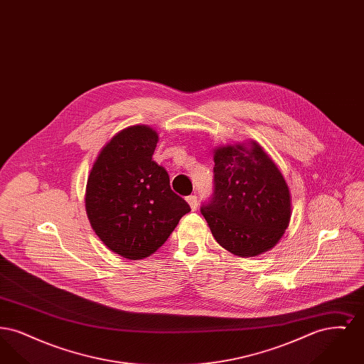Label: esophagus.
I'll return each mask as SVG.
<instances>
[{
	"label": "esophagus",
	"mask_w": 364,
	"mask_h": 364,
	"mask_svg": "<svg viewBox=\"0 0 364 364\" xmlns=\"http://www.w3.org/2000/svg\"><path fill=\"white\" fill-rule=\"evenodd\" d=\"M187 202L190 203L191 208L192 210H196L198 208V196L193 193V195H190V196H187Z\"/></svg>",
	"instance_id": "obj_1"
}]
</instances>
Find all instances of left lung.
Masks as SVG:
<instances>
[{
  "mask_svg": "<svg viewBox=\"0 0 364 364\" xmlns=\"http://www.w3.org/2000/svg\"><path fill=\"white\" fill-rule=\"evenodd\" d=\"M214 190L200 206L214 239L229 252L255 257L277 244L291 220L289 188L276 164L252 141L214 154Z\"/></svg>",
  "mask_w": 364,
  "mask_h": 364,
  "instance_id": "obj_1",
  "label": "left lung"
}]
</instances>
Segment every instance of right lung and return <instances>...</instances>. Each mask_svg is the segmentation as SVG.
Segmentation results:
<instances>
[{"instance_id":"obj_1","label":"right lung","mask_w":364,"mask_h":364,"mask_svg":"<svg viewBox=\"0 0 364 364\" xmlns=\"http://www.w3.org/2000/svg\"><path fill=\"white\" fill-rule=\"evenodd\" d=\"M158 135L135 125L100 153L87 180L90 224L109 250L143 259L168 240L190 205L171 188L169 174L153 161Z\"/></svg>"}]
</instances>
